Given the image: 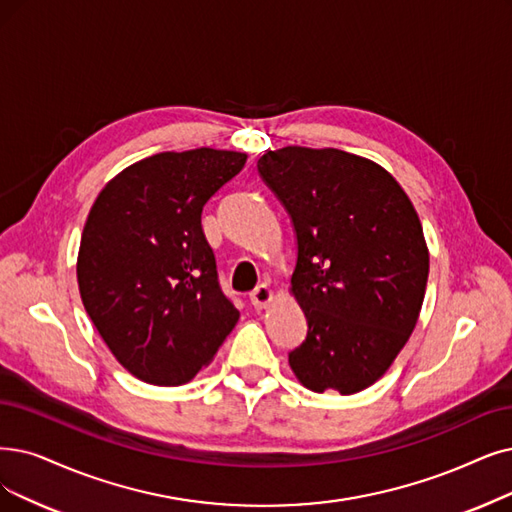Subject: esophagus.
Returning <instances> with one entry per match:
<instances>
[{"mask_svg": "<svg viewBox=\"0 0 512 512\" xmlns=\"http://www.w3.org/2000/svg\"><path fill=\"white\" fill-rule=\"evenodd\" d=\"M273 300V290L269 288L267 283H260L258 288L250 294V302H252V306L256 311H260V309H267V304Z\"/></svg>", "mask_w": 512, "mask_h": 512, "instance_id": "esophagus-1", "label": "esophagus"}]
</instances>
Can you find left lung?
Here are the masks:
<instances>
[{
	"mask_svg": "<svg viewBox=\"0 0 512 512\" xmlns=\"http://www.w3.org/2000/svg\"><path fill=\"white\" fill-rule=\"evenodd\" d=\"M258 172L298 239L290 294L309 332L292 372L315 393L355 395L386 374L418 323L428 279L418 212L391 172L340 149L267 151Z\"/></svg>",
	"mask_w": 512,
	"mask_h": 512,
	"instance_id": "obj_1",
	"label": "left lung"
}]
</instances>
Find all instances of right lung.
I'll return each instance as SVG.
<instances>
[{"mask_svg": "<svg viewBox=\"0 0 512 512\" xmlns=\"http://www.w3.org/2000/svg\"><path fill=\"white\" fill-rule=\"evenodd\" d=\"M245 159L210 147L157 153L111 178L90 208L79 296L113 357L142 382H189L239 319L218 285L201 210Z\"/></svg>", "mask_w": 512, "mask_h": 512, "instance_id": "right-lung-1", "label": "right lung"}]
</instances>
